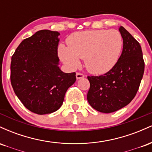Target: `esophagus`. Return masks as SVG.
<instances>
[{"instance_id":"1","label":"esophagus","mask_w":152,"mask_h":152,"mask_svg":"<svg viewBox=\"0 0 152 152\" xmlns=\"http://www.w3.org/2000/svg\"><path fill=\"white\" fill-rule=\"evenodd\" d=\"M84 78V75L83 74H81V73H78V72L76 73V78H77V79H80V78Z\"/></svg>"}]
</instances>
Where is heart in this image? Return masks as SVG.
I'll use <instances>...</instances> for the list:
<instances>
[{
  "label": "heart",
  "instance_id": "obj_1",
  "mask_svg": "<svg viewBox=\"0 0 152 152\" xmlns=\"http://www.w3.org/2000/svg\"><path fill=\"white\" fill-rule=\"evenodd\" d=\"M67 47L61 46L58 52L68 66L75 69L78 58H83L88 72L100 75L111 70L117 63L124 40L116 30H94L74 33L66 40Z\"/></svg>",
  "mask_w": 152,
  "mask_h": 152
}]
</instances>
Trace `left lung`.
Segmentation results:
<instances>
[{
  "mask_svg": "<svg viewBox=\"0 0 152 152\" xmlns=\"http://www.w3.org/2000/svg\"><path fill=\"white\" fill-rule=\"evenodd\" d=\"M119 31L124 45L116 65L103 75L87 76L90 82L87 100L92 108L106 114L114 112L133 100L144 71L139 43L123 26Z\"/></svg>",
  "mask_w": 152,
  "mask_h": 152,
  "instance_id": "obj_1",
  "label": "left lung"
}]
</instances>
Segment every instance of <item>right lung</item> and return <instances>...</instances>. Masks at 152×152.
I'll list each match as a JSON object with an SVG mask.
<instances>
[{"label":"right lung","mask_w":152,"mask_h":152,"mask_svg":"<svg viewBox=\"0 0 152 152\" xmlns=\"http://www.w3.org/2000/svg\"><path fill=\"white\" fill-rule=\"evenodd\" d=\"M58 36L57 31H38L24 39L12 56V87L23 106L35 114L57 111L76 80V73L66 74L58 66Z\"/></svg>","instance_id":"right-lung-1"}]
</instances>
